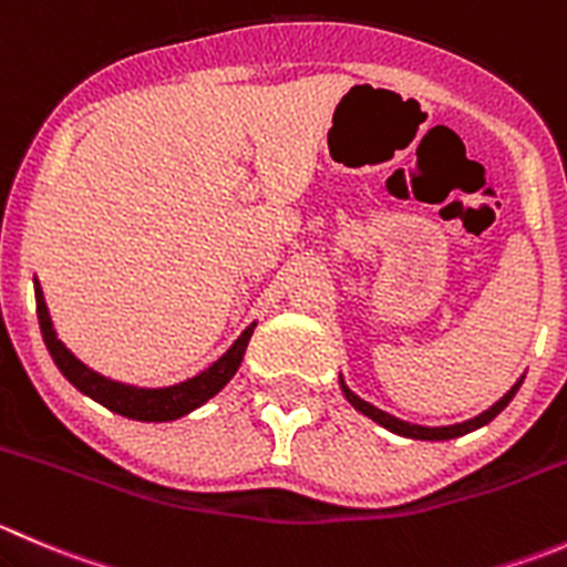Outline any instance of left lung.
<instances>
[{
    "label": "left lung",
    "mask_w": 567,
    "mask_h": 567,
    "mask_svg": "<svg viewBox=\"0 0 567 567\" xmlns=\"http://www.w3.org/2000/svg\"><path fill=\"white\" fill-rule=\"evenodd\" d=\"M520 382H524V377L518 379V382L513 384V388L507 390V393L502 395V399L496 401L493 406H487L485 412H480L476 417H471V421H463V423H452V426H421V423H410V421H401V417L390 415V412L379 410V406L368 404L365 399H360V395L354 393V390L349 388V384L343 382V377H340V388H343V395L349 399V404L354 406V410H360L362 415H368L371 421H377L379 426H384V430H390L393 435H401V437H410V441H452V437H463L468 435V432L480 430V426H485V423H491L493 417L498 415V412L504 410V406L513 401V395L518 393Z\"/></svg>",
    "instance_id": "obj_1"
}]
</instances>
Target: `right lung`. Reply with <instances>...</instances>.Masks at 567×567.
Here are the masks:
<instances>
[{"mask_svg": "<svg viewBox=\"0 0 567 567\" xmlns=\"http://www.w3.org/2000/svg\"><path fill=\"white\" fill-rule=\"evenodd\" d=\"M35 305H38V321H41V334L43 343H47L49 354H52L54 365L60 368L65 379L74 384L80 393L91 395L93 401H99L107 410L118 412V415L132 417V421H177V417L188 415L196 406H202L205 401H210L229 379L235 377V371L240 368L246 354V346H249L251 332H255L257 323L240 332V338L213 362L210 368H205L196 377L185 379V382L168 384V388H137V384H124L115 382V379L102 377L93 368H87L85 362L76 360L69 349H65L63 340L58 338L52 327V318H49L47 299H43L41 282L35 279Z\"/></svg>", "mask_w": 567, "mask_h": 567, "instance_id": "1", "label": "right lung"}]
</instances>
